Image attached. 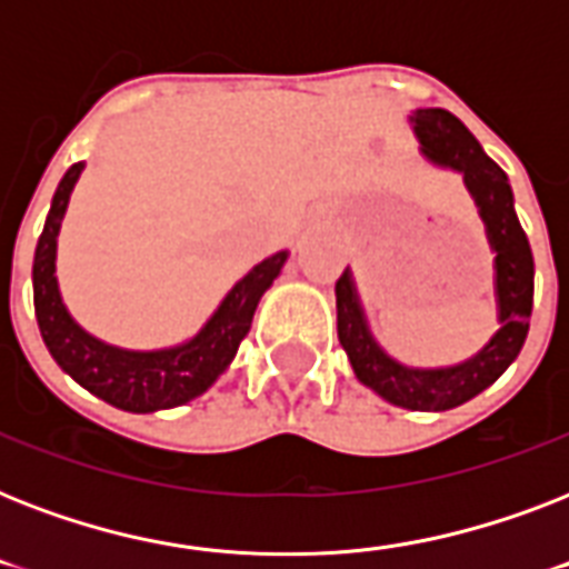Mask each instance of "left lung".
I'll return each mask as SVG.
<instances>
[{"label":"left lung","mask_w":569,"mask_h":569,"mask_svg":"<svg viewBox=\"0 0 569 569\" xmlns=\"http://www.w3.org/2000/svg\"><path fill=\"white\" fill-rule=\"evenodd\" d=\"M407 120L413 127L425 162L440 171L460 173L469 197L476 200L478 218L485 223L487 244L493 253L499 330L460 363L431 369L401 363L375 339L355 274L346 268V274L337 280V333L339 346L346 348L351 369L363 387L405 410L440 413L467 405L469 398L493 387L505 369L520 357L535 298V259L513 209L508 173L481 150L476 136L446 109H416Z\"/></svg>","instance_id":"8db88e82"}]
</instances>
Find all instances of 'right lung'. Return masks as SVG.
Returning a JSON list of instances; mask_svg holds the SVG:
<instances>
[{
    "mask_svg": "<svg viewBox=\"0 0 569 569\" xmlns=\"http://www.w3.org/2000/svg\"><path fill=\"white\" fill-rule=\"evenodd\" d=\"M82 171L84 162H79L61 177L34 248L31 286H34V316H38L40 337L47 342L52 360L79 387L109 401L111 407L129 413H156V410L189 405L191 398L203 396L230 369L241 339L248 337L259 298L280 277L289 250H277L250 268L241 280H236L203 328L180 346L153 348V351L109 346L88 333L70 316L56 277L58 232Z\"/></svg>",
    "mask_w": 569,
    "mask_h": 569,
    "instance_id": "obj_1",
    "label": "right lung"
}]
</instances>
